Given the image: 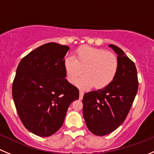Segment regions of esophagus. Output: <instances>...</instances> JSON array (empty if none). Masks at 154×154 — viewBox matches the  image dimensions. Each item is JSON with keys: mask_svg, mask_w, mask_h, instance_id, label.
I'll return each instance as SVG.
<instances>
[{"mask_svg": "<svg viewBox=\"0 0 154 154\" xmlns=\"http://www.w3.org/2000/svg\"><path fill=\"white\" fill-rule=\"evenodd\" d=\"M83 96H84V92L82 91V90H80V91H79V99H82Z\"/></svg>", "mask_w": 154, "mask_h": 154, "instance_id": "obj_1", "label": "esophagus"}]
</instances>
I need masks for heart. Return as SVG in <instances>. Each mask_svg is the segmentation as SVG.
<instances>
[{
  "mask_svg": "<svg viewBox=\"0 0 154 154\" xmlns=\"http://www.w3.org/2000/svg\"><path fill=\"white\" fill-rule=\"evenodd\" d=\"M119 61L116 55L101 49L82 46L74 52L72 58L64 61V69L68 82L88 89L95 85L96 88L108 86L115 79L118 71Z\"/></svg>",
  "mask_w": 154,
  "mask_h": 154,
  "instance_id": "b5f03b06",
  "label": "heart"
}]
</instances>
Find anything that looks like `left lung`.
<instances>
[{
    "label": "left lung",
    "instance_id": "1",
    "mask_svg": "<svg viewBox=\"0 0 154 154\" xmlns=\"http://www.w3.org/2000/svg\"><path fill=\"white\" fill-rule=\"evenodd\" d=\"M108 47L118 55L115 79L105 88L85 93L82 101L87 127L96 136L110 134L124 122L139 85L134 63L118 47L112 44Z\"/></svg>",
    "mask_w": 154,
    "mask_h": 154
}]
</instances>
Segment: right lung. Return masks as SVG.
I'll return each instance as SVG.
<instances>
[{"mask_svg":"<svg viewBox=\"0 0 154 154\" xmlns=\"http://www.w3.org/2000/svg\"><path fill=\"white\" fill-rule=\"evenodd\" d=\"M69 47L57 43L40 46L22 58L12 84V97L25 128L47 137L60 129L79 91L65 79L64 56Z\"/></svg>","mask_w":154,"mask_h":154,"instance_id":"obj_1","label":"right lung"}]
</instances>
